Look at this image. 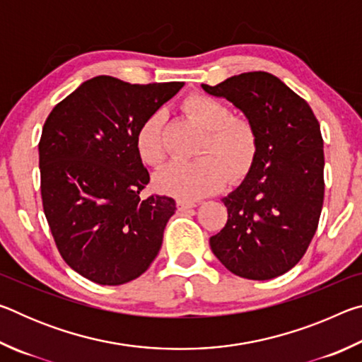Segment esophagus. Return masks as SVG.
<instances>
[{"mask_svg": "<svg viewBox=\"0 0 362 362\" xmlns=\"http://www.w3.org/2000/svg\"><path fill=\"white\" fill-rule=\"evenodd\" d=\"M175 204H177V209H179V211H188V209H192V207L196 206L194 203H192V201H182V199L177 201Z\"/></svg>", "mask_w": 362, "mask_h": 362, "instance_id": "obj_1", "label": "esophagus"}]
</instances>
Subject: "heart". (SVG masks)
Here are the masks:
<instances>
[{"mask_svg":"<svg viewBox=\"0 0 362 362\" xmlns=\"http://www.w3.org/2000/svg\"><path fill=\"white\" fill-rule=\"evenodd\" d=\"M183 112L206 129L198 150L199 159L192 163H173L155 175L153 185L159 193L179 199H198L218 192L226 185L246 179L252 169L259 137L252 122L233 116L231 108L216 97L192 94L183 100ZM139 158L151 168H159L168 158L166 113H150L136 132Z\"/></svg>","mask_w":362,"mask_h":362,"instance_id":"heart-1","label":"heart"}]
</instances>
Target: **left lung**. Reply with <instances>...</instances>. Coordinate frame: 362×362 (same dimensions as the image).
<instances>
[{"label":"left lung","instance_id":"1","mask_svg":"<svg viewBox=\"0 0 362 362\" xmlns=\"http://www.w3.org/2000/svg\"><path fill=\"white\" fill-rule=\"evenodd\" d=\"M207 94L225 97L252 122L259 151L250 173L222 201L228 220L209 244L236 276L265 281L300 262L324 201L322 136L306 100L272 73L249 71Z\"/></svg>","mask_w":362,"mask_h":362}]
</instances>
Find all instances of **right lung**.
<instances>
[{
  "mask_svg": "<svg viewBox=\"0 0 362 362\" xmlns=\"http://www.w3.org/2000/svg\"><path fill=\"white\" fill-rule=\"evenodd\" d=\"M182 88L95 76L59 102L42 126V209L66 265L93 283H129L161 249L175 201L140 194L150 174L136 132Z\"/></svg>",
  "mask_w": 362,
  "mask_h": 362,
  "instance_id": "1",
  "label": "right lung"
}]
</instances>
